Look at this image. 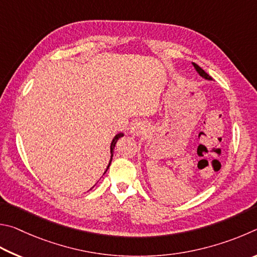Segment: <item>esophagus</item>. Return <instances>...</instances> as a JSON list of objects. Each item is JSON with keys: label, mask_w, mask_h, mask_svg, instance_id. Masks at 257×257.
Wrapping results in <instances>:
<instances>
[{"label": "esophagus", "mask_w": 257, "mask_h": 257, "mask_svg": "<svg viewBox=\"0 0 257 257\" xmlns=\"http://www.w3.org/2000/svg\"><path fill=\"white\" fill-rule=\"evenodd\" d=\"M146 131V124L143 123V121H136L132 125L131 127V134H133V136H140V134H142L143 132Z\"/></svg>", "instance_id": "1"}]
</instances>
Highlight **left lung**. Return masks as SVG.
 <instances>
[{
  "mask_svg": "<svg viewBox=\"0 0 257 257\" xmlns=\"http://www.w3.org/2000/svg\"><path fill=\"white\" fill-rule=\"evenodd\" d=\"M192 64H193V66H194V69L196 70L197 73H199V74L202 76V78L205 79V80L212 81V78H211V76H210L208 73H206V72H205L203 69H202V67H200L199 65L195 64V63H192Z\"/></svg>",
  "mask_w": 257,
  "mask_h": 257,
  "instance_id": "1",
  "label": "left lung"
}]
</instances>
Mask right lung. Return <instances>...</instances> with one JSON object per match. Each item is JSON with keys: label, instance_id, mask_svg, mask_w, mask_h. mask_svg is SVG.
Wrapping results in <instances>:
<instances>
[{"label": "right lung", "instance_id": "right-lung-1", "mask_svg": "<svg viewBox=\"0 0 257 257\" xmlns=\"http://www.w3.org/2000/svg\"><path fill=\"white\" fill-rule=\"evenodd\" d=\"M123 136H124V133H118V134H116V136L114 137V139H112V141H111V143H110V161H109V164H108V167H107V169L109 168V166H110L111 159H112V155H114V149H115L116 142L118 141V139H119V138H121ZM107 169H106V172H107ZM106 172H105V173H106Z\"/></svg>", "mask_w": 257, "mask_h": 257}]
</instances>
